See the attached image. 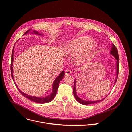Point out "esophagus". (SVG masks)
Listing matches in <instances>:
<instances>
[{"mask_svg":"<svg viewBox=\"0 0 132 132\" xmlns=\"http://www.w3.org/2000/svg\"><path fill=\"white\" fill-rule=\"evenodd\" d=\"M71 73V71H70V70H67L65 71V74L66 75H70Z\"/></svg>","mask_w":132,"mask_h":132,"instance_id":"1","label":"esophagus"}]
</instances>
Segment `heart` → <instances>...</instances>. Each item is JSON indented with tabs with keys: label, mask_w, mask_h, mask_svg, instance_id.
<instances>
[{
	"label": "heart",
	"mask_w": 132,
	"mask_h": 132,
	"mask_svg": "<svg viewBox=\"0 0 132 132\" xmlns=\"http://www.w3.org/2000/svg\"><path fill=\"white\" fill-rule=\"evenodd\" d=\"M95 44L89 37H81L67 44L63 49V54L67 57H73L78 54L76 61L78 63L85 62L92 59Z\"/></svg>",
	"instance_id": "obj_1"
}]
</instances>
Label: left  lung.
Masks as SVG:
<instances>
[{"label": "left lung", "instance_id": "1", "mask_svg": "<svg viewBox=\"0 0 132 132\" xmlns=\"http://www.w3.org/2000/svg\"><path fill=\"white\" fill-rule=\"evenodd\" d=\"M110 53L112 54L117 60V77H116V81H115V83L116 82V81L117 79V77H118V72H119V56H118V51H117V49L116 47V46L113 44V47L111 48V51L110 52ZM73 94H74V96L76 98V99L77 100V101L79 103H80L81 104H82L84 105H90V104H95L97 103H99L100 101H101L104 100V99H101L100 100H97V101H85L81 99H80V98H79L77 94H76V79H75V81H74V85H73Z\"/></svg>", "mask_w": 132, "mask_h": 132}]
</instances>
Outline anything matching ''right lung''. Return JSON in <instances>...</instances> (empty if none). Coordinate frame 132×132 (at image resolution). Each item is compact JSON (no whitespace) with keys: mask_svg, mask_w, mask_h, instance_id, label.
I'll return each instance as SVG.
<instances>
[{"mask_svg":"<svg viewBox=\"0 0 132 132\" xmlns=\"http://www.w3.org/2000/svg\"><path fill=\"white\" fill-rule=\"evenodd\" d=\"M30 30H28L27 31H26L24 34H26ZM33 32L35 34H38V35H41L39 33H38L37 32L34 31ZM14 48L13 49V51H12V61H11V75H12V77L14 80V82L16 86V87L17 88V89H18L19 92H20L24 97H25L26 98H28V99H30L31 100L34 101V102L37 103H39V104H44V103H49L50 101H51L55 97V96L56 95L57 93V89L59 87V84L60 83V82L61 81L63 78V77L64 76V71H62L60 73V74L58 76V77L56 78V79L54 80V81L53 84V90H52V92L51 93L50 95H48V96H47L45 98H39V97H34V96H29L25 94H24V93L22 92L21 90H19V88H18L15 82V80L14 79V77H13V57H14Z\"/></svg>","mask_w":132,"mask_h":132,"instance_id":"obj_1","label":"right lung"}]
</instances>
